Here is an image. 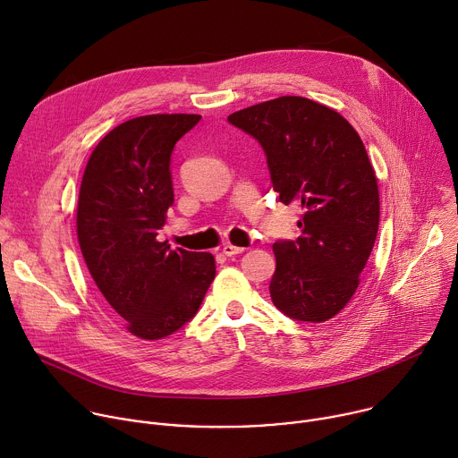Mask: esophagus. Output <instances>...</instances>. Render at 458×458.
Masks as SVG:
<instances>
[{
	"mask_svg": "<svg viewBox=\"0 0 458 458\" xmlns=\"http://www.w3.org/2000/svg\"><path fill=\"white\" fill-rule=\"evenodd\" d=\"M244 251V248L242 246H233V244H225L223 246V253L226 255V257H233V255H239V253H242Z\"/></svg>",
	"mask_w": 458,
	"mask_h": 458,
	"instance_id": "esophagus-1",
	"label": "esophagus"
}]
</instances>
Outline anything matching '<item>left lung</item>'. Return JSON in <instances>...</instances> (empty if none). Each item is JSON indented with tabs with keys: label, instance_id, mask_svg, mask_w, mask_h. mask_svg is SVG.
I'll use <instances>...</instances> for the list:
<instances>
[{
	"label": "left lung",
	"instance_id": "obj_1",
	"mask_svg": "<svg viewBox=\"0 0 458 458\" xmlns=\"http://www.w3.org/2000/svg\"><path fill=\"white\" fill-rule=\"evenodd\" d=\"M228 121L263 147L279 201L302 210L301 235L274 242V304L295 320L332 318L355 293L378 230V186L364 143L339 112L299 96Z\"/></svg>",
	"mask_w": 458,
	"mask_h": 458
}]
</instances>
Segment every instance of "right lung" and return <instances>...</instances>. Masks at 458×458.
Returning <instances> with one entry per match:
<instances>
[{"label":"right lung","instance_id":"right-lung-1","mask_svg":"<svg viewBox=\"0 0 458 458\" xmlns=\"http://www.w3.org/2000/svg\"><path fill=\"white\" fill-rule=\"evenodd\" d=\"M199 119L152 114L124 121L98 143L83 174V259L105 301L140 339L157 341L182 328L216 277L212 253L170 250L157 239L174 205V147Z\"/></svg>","mask_w":458,"mask_h":458}]
</instances>
